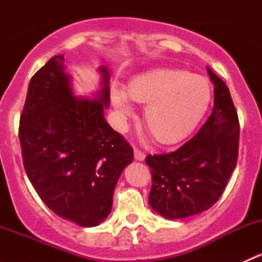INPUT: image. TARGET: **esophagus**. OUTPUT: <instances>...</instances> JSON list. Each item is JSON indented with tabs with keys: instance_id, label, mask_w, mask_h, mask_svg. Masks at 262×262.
Here are the masks:
<instances>
[{
	"instance_id": "1",
	"label": "esophagus",
	"mask_w": 262,
	"mask_h": 262,
	"mask_svg": "<svg viewBox=\"0 0 262 262\" xmlns=\"http://www.w3.org/2000/svg\"><path fill=\"white\" fill-rule=\"evenodd\" d=\"M134 158H136L137 161H143L144 158H146V153L139 150L138 148H134Z\"/></svg>"
}]
</instances>
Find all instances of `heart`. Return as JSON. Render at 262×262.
Masks as SVG:
<instances>
[{
  "label": "heart",
  "mask_w": 262,
  "mask_h": 262,
  "mask_svg": "<svg viewBox=\"0 0 262 262\" xmlns=\"http://www.w3.org/2000/svg\"><path fill=\"white\" fill-rule=\"evenodd\" d=\"M128 93L115 86L112 100L121 115L133 113L130 99L147 104L144 123L156 141L179 143L198 126L209 107L212 90L204 77L176 68H155L129 81Z\"/></svg>",
  "instance_id": "1"
}]
</instances>
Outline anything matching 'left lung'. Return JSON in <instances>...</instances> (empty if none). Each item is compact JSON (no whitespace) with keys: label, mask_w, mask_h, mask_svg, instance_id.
<instances>
[{"label":"left lung","mask_w":262,"mask_h":262,"mask_svg":"<svg viewBox=\"0 0 262 262\" xmlns=\"http://www.w3.org/2000/svg\"><path fill=\"white\" fill-rule=\"evenodd\" d=\"M214 107L204 125L179 149L148 155L152 189L148 202L167 219L195 215L213 207L236 168L239 121L228 87L208 68Z\"/></svg>","instance_id":"left-lung-1"}]
</instances>
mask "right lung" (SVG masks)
Masks as SVG:
<instances>
[{
    "label": "right lung",
    "mask_w": 262,
    "mask_h": 262,
    "mask_svg": "<svg viewBox=\"0 0 262 262\" xmlns=\"http://www.w3.org/2000/svg\"><path fill=\"white\" fill-rule=\"evenodd\" d=\"M55 55L31 77L20 116L24 168L34 189L57 215L81 227L99 226L133 148L104 118L109 106V72L100 67L99 100L77 99Z\"/></svg>",
    "instance_id": "add662e5"
}]
</instances>
